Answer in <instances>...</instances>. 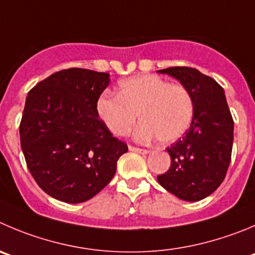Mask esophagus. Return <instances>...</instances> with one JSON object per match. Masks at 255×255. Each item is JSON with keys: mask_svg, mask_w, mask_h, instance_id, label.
<instances>
[{"mask_svg": "<svg viewBox=\"0 0 255 255\" xmlns=\"http://www.w3.org/2000/svg\"><path fill=\"white\" fill-rule=\"evenodd\" d=\"M129 150H130V151L137 152V154H142V155H146V154H149V150H146V149H140V147L129 146Z\"/></svg>", "mask_w": 255, "mask_h": 255, "instance_id": "obj_1", "label": "esophagus"}]
</instances>
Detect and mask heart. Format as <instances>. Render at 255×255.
Wrapping results in <instances>:
<instances>
[{
    "label": "heart",
    "mask_w": 255,
    "mask_h": 255,
    "mask_svg": "<svg viewBox=\"0 0 255 255\" xmlns=\"http://www.w3.org/2000/svg\"><path fill=\"white\" fill-rule=\"evenodd\" d=\"M96 111L116 136L129 134L139 115L141 124L135 131L137 141L157 137L161 144H171L189 129L194 100L184 85L169 84L155 75H137L120 81L118 95H101Z\"/></svg>",
    "instance_id": "1"
}]
</instances>
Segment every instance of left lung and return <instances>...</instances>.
<instances>
[{
  "mask_svg": "<svg viewBox=\"0 0 255 255\" xmlns=\"http://www.w3.org/2000/svg\"><path fill=\"white\" fill-rule=\"evenodd\" d=\"M157 72L179 80L194 100L190 128L166 149L170 168L157 175V181L181 200L198 202L214 193L227 175L234 121L224 90L214 79L193 67H168Z\"/></svg>",
  "mask_w": 255,
  "mask_h": 255,
  "instance_id": "left-lung-1",
  "label": "left lung"
}]
</instances>
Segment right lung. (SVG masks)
Masks as SVG:
<instances>
[{
    "mask_svg": "<svg viewBox=\"0 0 255 255\" xmlns=\"http://www.w3.org/2000/svg\"><path fill=\"white\" fill-rule=\"evenodd\" d=\"M110 75L67 69L38 82L26 98L21 147L36 183L61 202L84 203L116 173L128 145L99 119L96 101Z\"/></svg>",
    "mask_w": 255,
    "mask_h": 255,
    "instance_id": "add662e5",
    "label": "right lung"
}]
</instances>
